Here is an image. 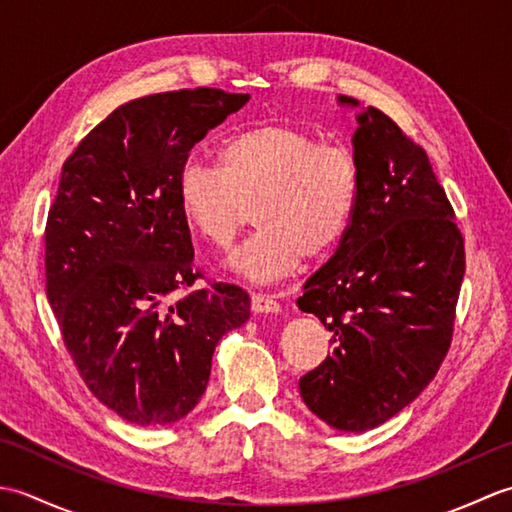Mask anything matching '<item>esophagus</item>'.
Returning a JSON list of instances; mask_svg holds the SVG:
<instances>
[{"label": "esophagus", "mask_w": 512, "mask_h": 512, "mask_svg": "<svg viewBox=\"0 0 512 512\" xmlns=\"http://www.w3.org/2000/svg\"><path fill=\"white\" fill-rule=\"evenodd\" d=\"M250 306H253L255 312H279L281 306L275 297L264 295V292H253V297H250Z\"/></svg>", "instance_id": "34e87169"}]
</instances>
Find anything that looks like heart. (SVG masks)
I'll use <instances>...</instances> for the list:
<instances>
[{
  "mask_svg": "<svg viewBox=\"0 0 512 512\" xmlns=\"http://www.w3.org/2000/svg\"><path fill=\"white\" fill-rule=\"evenodd\" d=\"M182 220L228 253L253 209L257 233L233 255L255 281H277L328 257L347 235L358 202V165L350 151L321 145L286 123L237 129L217 147V165L184 162L176 178Z\"/></svg>",
  "mask_w": 512,
  "mask_h": 512,
  "instance_id": "heart-1",
  "label": "heart"
}]
</instances>
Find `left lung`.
<instances>
[{"instance_id":"obj_1","label":"left lung","mask_w":512,"mask_h":512,"mask_svg":"<svg viewBox=\"0 0 512 512\" xmlns=\"http://www.w3.org/2000/svg\"><path fill=\"white\" fill-rule=\"evenodd\" d=\"M343 105H358L339 96ZM358 202L336 253L297 306L332 332L299 394L334 429L367 431L420 396L447 356L464 237L427 151L376 107L354 132Z\"/></svg>"}]
</instances>
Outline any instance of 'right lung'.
<instances>
[{
  "mask_svg": "<svg viewBox=\"0 0 512 512\" xmlns=\"http://www.w3.org/2000/svg\"><path fill=\"white\" fill-rule=\"evenodd\" d=\"M248 94L195 88L118 107L63 162L46 224V295L92 394L140 427L198 405L215 345L250 317L246 292L193 264L176 200L189 151Z\"/></svg>",
  "mask_w": 512,
  "mask_h": 512,
  "instance_id": "obj_1",
  "label": "right lung"
}]
</instances>
